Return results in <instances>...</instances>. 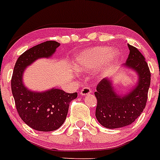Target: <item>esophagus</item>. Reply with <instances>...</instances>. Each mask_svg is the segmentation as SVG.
I'll use <instances>...</instances> for the list:
<instances>
[{
	"instance_id": "34e87169",
	"label": "esophagus",
	"mask_w": 160,
	"mask_h": 160,
	"mask_svg": "<svg viewBox=\"0 0 160 160\" xmlns=\"http://www.w3.org/2000/svg\"><path fill=\"white\" fill-rule=\"evenodd\" d=\"M91 92H92L91 88H88V87H85V88H83L82 89L81 92H80V94H81L82 96H88L89 95Z\"/></svg>"
}]
</instances>
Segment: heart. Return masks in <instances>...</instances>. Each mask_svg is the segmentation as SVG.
<instances>
[{"label": "heart", "mask_w": 160, "mask_h": 160, "mask_svg": "<svg viewBox=\"0 0 160 160\" xmlns=\"http://www.w3.org/2000/svg\"><path fill=\"white\" fill-rule=\"evenodd\" d=\"M119 55L120 53L116 48L110 49L107 46H97L78 53L72 64L77 71L82 72L92 69L100 63L98 72L102 75L112 68L118 59Z\"/></svg>", "instance_id": "heart-1"}]
</instances>
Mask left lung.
I'll use <instances>...</instances> for the list:
<instances>
[{
	"mask_svg": "<svg viewBox=\"0 0 160 160\" xmlns=\"http://www.w3.org/2000/svg\"><path fill=\"white\" fill-rule=\"evenodd\" d=\"M128 48L130 53L122 68L136 73L138 78L135 86L121 95L115 88L112 78H107L98 83L94 93L98 100L96 117L106 128H121L131 125L140 116L146 105L150 85L149 67L137 48L131 44Z\"/></svg>",
	"mask_w": 160,
	"mask_h": 160,
	"instance_id": "obj_1",
	"label": "left lung"
}]
</instances>
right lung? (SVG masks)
I'll return each mask as SVG.
<instances>
[{"mask_svg":"<svg viewBox=\"0 0 160 160\" xmlns=\"http://www.w3.org/2000/svg\"><path fill=\"white\" fill-rule=\"evenodd\" d=\"M59 43L46 41L26 50L18 58L11 78V91L19 116L26 125L39 131H53L67 117L69 103L78 93H67L53 88L44 92L32 91L23 82L26 68L39 58H49Z\"/></svg>","mask_w":160,"mask_h":160,"instance_id":"add662e5","label":"right lung"}]
</instances>
